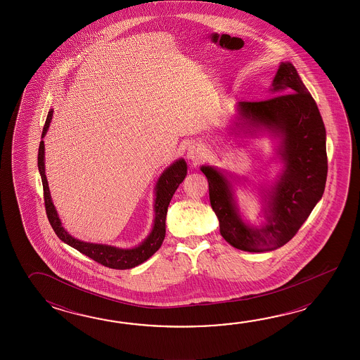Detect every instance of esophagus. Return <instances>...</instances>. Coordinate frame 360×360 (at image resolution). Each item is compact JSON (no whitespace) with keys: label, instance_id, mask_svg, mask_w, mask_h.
Instances as JSON below:
<instances>
[{"label":"esophagus","instance_id":"esophagus-1","mask_svg":"<svg viewBox=\"0 0 360 360\" xmlns=\"http://www.w3.org/2000/svg\"><path fill=\"white\" fill-rule=\"evenodd\" d=\"M203 150L200 149V148H197V146H193L189 150H188V160L189 161L193 162V163H199V162L203 160Z\"/></svg>","mask_w":360,"mask_h":360}]
</instances>
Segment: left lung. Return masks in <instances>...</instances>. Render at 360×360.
<instances>
[{
    "instance_id": "1",
    "label": "left lung",
    "mask_w": 360,
    "mask_h": 360,
    "mask_svg": "<svg viewBox=\"0 0 360 360\" xmlns=\"http://www.w3.org/2000/svg\"><path fill=\"white\" fill-rule=\"evenodd\" d=\"M271 98L240 101L238 112L250 129H266L282 138L279 154L283 172L265 191L266 222L253 226L242 220L233 191L221 171L202 166L210 202L230 245L247 252L273 251L290 242L321 200L328 161L326 129L316 103L291 63H282L271 84ZM238 127L239 124L237 123Z\"/></svg>"
}]
</instances>
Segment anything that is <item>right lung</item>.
Returning a JSON list of instances; mask_svg holds the SVG:
<instances>
[{"label":"right lung","mask_w":360,"mask_h":360,"mask_svg":"<svg viewBox=\"0 0 360 360\" xmlns=\"http://www.w3.org/2000/svg\"><path fill=\"white\" fill-rule=\"evenodd\" d=\"M53 118V110L49 112L46 122L42 130V139L46 135L47 129ZM39 169L42 186H44V200L46 207V214L50 225L53 226L55 234L64 243L76 248L77 251L89 256L90 259L96 261L104 266L110 269H131L138 266L148 260L152 255L157 252L162 245V242L166 236V214L169 202L176 191L179 185L183 183L186 176V162L177 160L169 167L163 171L157 185H155V200H154V224L150 234L141 242L138 247L134 248H118L113 245H98V243H87L79 239L69 236L68 231L61 226L60 219L55 210L54 203L51 200L46 174H45V146L44 140H41L39 148Z\"/></svg>","instance_id":"add662e5"}]
</instances>
